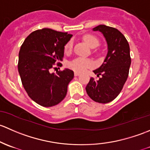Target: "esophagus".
<instances>
[{"instance_id":"obj_1","label":"esophagus","mask_w":150,"mask_h":150,"mask_svg":"<svg viewBox=\"0 0 150 150\" xmlns=\"http://www.w3.org/2000/svg\"><path fill=\"white\" fill-rule=\"evenodd\" d=\"M79 74H80V73H79V72H76V71L74 72V76H79Z\"/></svg>"}]
</instances>
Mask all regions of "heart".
Returning a JSON list of instances; mask_svg holds the SVG:
<instances>
[{"mask_svg":"<svg viewBox=\"0 0 150 150\" xmlns=\"http://www.w3.org/2000/svg\"><path fill=\"white\" fill-rule=\"evenodd\" d=\"M84 40L91 47H96L99 45L100 41L98 38L92 35H85L83 37ZM73 49V42L71 40L69 41L66 44L64 47V50L66 53H69L72 51ZM93 63L90 59L84 58H76L75 59L72 60L68 64V66L72 70L75 71L76 72H83L86 69L92 67Z\"/></svg>","mask_w":150,"mask_h":150,"instance_id":"heart-1","label":"heart"}]
</instances>
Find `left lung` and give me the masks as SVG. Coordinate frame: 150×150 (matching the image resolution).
<instances>
[{
	"mask_svg": "<svg viewBox=\"0 0 150 150\" xmlns=\"http://www.w3.org/2000/svg\"><path fill=\"white\" fill-rule=\"evenodd\" d=\"M93 30L103 34L108 52L103 64L93 71L99 79L92 77L86 91L92 100L105 104L117 98L127 80L132 62L130 47L124 35L114 27L101 24Z\"/></svg>",
	"mask_w": 150,
	"mask_h": 150,
	"instance_id": "1",
	"label": "left lung"
}]
</instances>
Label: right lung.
Returning <instances> with one entry per match:
<instances>
[{
    "mask_svg": "<svg viewBox=\"0 0 150 150\" xmlns=\"http://www.w3.org/2000/svg\"><path fill=\"white\" fill-rule=\"evenodd\" d=\"M72 35L44 28L34 31L25 39L18 54V71L27 95L43 107L61 103L73 79L70 69L50 73L55 66L61 67L64 46Z\"/></svg>",
    "mask_w": 150,
    "mask_h": 150,
    "instance_id": "add662e5",
    "label": "right lung"
}]
</instances>
